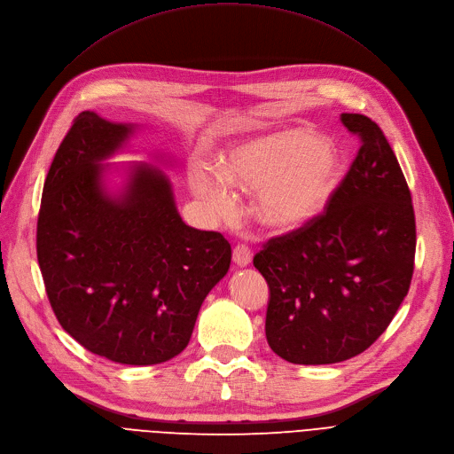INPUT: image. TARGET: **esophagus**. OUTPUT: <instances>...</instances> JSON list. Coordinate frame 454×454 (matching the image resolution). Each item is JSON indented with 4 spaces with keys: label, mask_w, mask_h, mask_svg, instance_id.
Wrapping results in <instances>:
<instances>
[{
    "label": "esophagus",
    "mask_w": 454,
    "mask_h": 454,
    "mask_svg": "<svg viewBox=\"0 0 454 454\" xmlns=\"http://www.w3.org/2000/svg\"><path fill=\"white\" fill-rule=\"evenodd\" d=\"M251 256H253V253L246 244H239L232 251V261L236 266H240V268H246L251 262Z\"/></svg>",
    "instance_id": "34e87169"
}]
</instances>
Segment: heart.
<instances>
[{
  "label": "heart",
  "instance_id": "b5f03b06",
  "mask_svg": "<svg viewBox=\"0 0 454 454\" xmlns=\"http://www.w3.org/2000/svg\"><path fill=\"white\" fill-rule=\"evenodd\" d=\"M340 171L338 151L305 129L258 137L229 151L223 176L193 164L190 186L215 215L234 210L231 186L258 192L256 214L273 231H295L327 207Z\"/></svg>",
  "mask_w": 454,
  "mask_h": 454
}]
</instances>
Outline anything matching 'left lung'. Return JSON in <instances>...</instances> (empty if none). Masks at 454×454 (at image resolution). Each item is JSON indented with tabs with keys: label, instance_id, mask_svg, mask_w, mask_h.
<instances>
[{
	"label": "left lung",
	"instance_id": "8db88e82",
	"mask_svg": "<svg viewBox=\"0 0 454 454\" xmlns=\"http://www.w3.org/2000/svg\"><path fill=\"white\" fill-rule=\"evenodd\" d=\"M340 120L362 145L325 212L253 258L270 286L268 343L292 364H336L368 349L412 283L416 215L394 149L368 116Z\"/></svg>",
	"mask_w": 454,
	"mask_h": 454
}]
</instances>
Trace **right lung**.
<instances>
[{
    "instance_id": "obj_1",
    "label": "right lung",
    "mask_w": 454,
    "mask_h": 454,
    "mask_svg": "<svg viewBox=\"0 0 454 454\" xmlns=\"http://www.w3.org/2000/svg\"><path fill=\"white\" fill-rule=\"evenodd\" d=\"M131 135L133 125L90 111L74 120L42 192L36 256L64 331L94 355L151 365L188 345L231 244L183 222L153 166L133 164L120 193L105 190L101 162Z\"/></svg>"
}]
</instances>
